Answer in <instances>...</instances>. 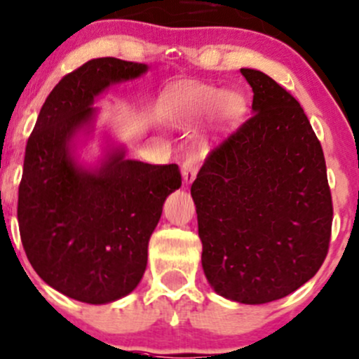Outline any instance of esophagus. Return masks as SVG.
Returning <instances> with one entry per match:
<instances>
[{
	"label": "esophagus",
	"instance_id": "1",
	"mask_svg": "<svg viewBox=\"0 0 359 359\" xmlns=\"http://www.w3.org/2000/svg\"><path fill=\"white\" fill-rule=\"evenodd\" d=\"M198 168H200V159H198L196 156H188L187 161H184L183 166H181V172H183L184 183H191V181L195 180Z\"/></svg>",
	"mask_w": 359,
	"mask_h": 359
}]
</instances>
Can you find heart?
Instances as JSON below:
<instances>
[{
    "label": "heart",
    "instance_id": "b5f03b06",
    "mask_svg": "<svg viewBox=\"0 0 359 359\" xmlns=\"http://www.w3.org/2000/svg\"><path fill=\"white\" fill-rule=\"evenodd\" d=\"M176 102L188 114H205L218 107L222 119L231 121L242 112L243 102L233 92L223 94L220 88L200 83H187L176 92Z\"/></svg>",
    "mask_w": 359,
    "mask_h": 359
}]
</instances>
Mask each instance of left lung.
<instances>
[{"instance_id":"1","label":"left lung","mask_w":359,"mask_h":359,"mask_svg":"<svg viewBox=\"0 0 359 359\" xmlns=\"http://www.w3.org/2000/svg\"><path fill=\"white\" fill-rule=\"evenodd\" d=\"M252 116L213 147L191 184L206 279L223 297L289 296L330 250L332 198L321 142L290 92L242 69Z\"/></svg>"}]
</instances>
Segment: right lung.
Masks as SVG:
<instances>
[{
  "mask_svg": "<svg viewBox=\"0 0 359 359\" xmlns=\"http://www.w3.org/2000/svg\"><path fill=\"white\" fill-rule=\"evenodd\" d=\"M144 63L92 58L67 74L41 107L25 149L18 225L25 254L58 292L105 304L136 289L163 203L181 187L178 164L116 153L95 172L75 168L69 141L109 83L139 77Z\"/></svg>",
  "mask_w": 359,
  "mask_h": 359,
  "instance_id": "add662e5",
  "label": "right lung"
}]
</instances>
